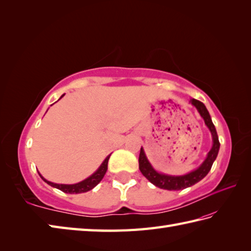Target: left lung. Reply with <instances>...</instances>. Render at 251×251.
I'll return each mask as SVG.
<instances>
[{"instance_id": "1", "label": "left lung", "mask_w": 251, "mask_h": 251, "mask_svg": "<svg viewBox=\"0 0 251 251\" xmlns=\"http://www.w3.org/2000/svg\"><path fill=\"white\" fill-rule=\"evenodd\" d=\"M190 102L197 109L201 116L204 119L206 126L209 128V130L211 132V137H212V147L210 149V151L208 152L206 159L202 162L201 166L197 169L193 170V172H191V173L183 175V176H170V175L157 173L156 170L152 167L150 162L148 161L146 153H145V151H143V149L141 148L140 155H139L140 172L149 181H150L151 183L157 186V188L168 190V191H178V190L186 189V188H189V186L197 183L202 178H205L207 174L209 173L212 164H214L215 159L217 158L218 152H219V149H220L219 138H218L216 127L214 125V123H212V121H211L209 112H208V110L206 109L205 104L201 102V101H199V100L191 99Z\"/></svg>"}]
</instances>
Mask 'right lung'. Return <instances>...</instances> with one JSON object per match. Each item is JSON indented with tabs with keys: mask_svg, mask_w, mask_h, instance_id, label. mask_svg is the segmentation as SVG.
I'll list each match as a JSON object with an SVG mask.
<instances>
[{
	"mask_svg": "<svg viewBox=\"0 0 251 251\" xmlns=\"http://www.w3.org/2000/svg\"><path fill=\"white\" fill-rule=\"evenodd\" d=\"M63 96L62 95L60 98H62ZM109 158L110 155L106 156L104 161L102 162V164L100 165V167L96 170V172L92 175L89 176L87 179H85L81 182L75 183V184H58V183H54V182H50V181H47L45 178L42 177V175L39 173L40 177L43 179L47 184H50L52 188H56L58 190H60L62 192H65V193H69V194H77V193H85V192H88L92 189H94L96 185H97L102 178L104 177V175L106 173V169H108V162H109Z\"/></svg>",
	"mask_w": 251,
	"mask_h": 251,
	"instance_id": "right-lung-1",
	"label": "right lung"
}]
</instances>
